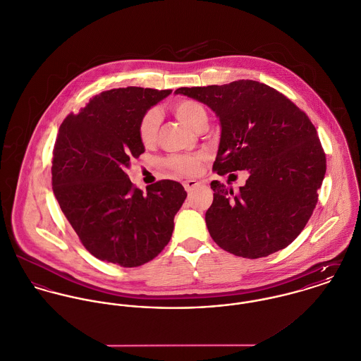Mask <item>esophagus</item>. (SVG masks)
Wrapping results in <instances>:
<instances>
[{
    "label": "esophagus",
    "mask_w": 361,
    "mask_h": 361,
    "mask_svg": "<svg viewBox=\"0 0 361 361\" xmlns=\"http://www.w3.org/2000/svg\"><path fill=\"white\" fill-rule=\"evenodd\" d=\"M200 185V183L197 181V180H187V181H184V188H185L187 192H192Z\"/></svg>",
    "instance_id": "1"
}]
</instances>
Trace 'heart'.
Wrapping results in <instances>:
<instances>
[{
	"label": "heart",
	"instance_id": "1",
	"mask_svg": "<svg viewBox=\"0 0 361 361\" xmlns=\"http://www.w3.org/2000/svg\"><path fill=\"white\" fill-rule=\"evenodd\" d=\"M173 112L178 121L190 128L198 131L207 127L209 116L203 105L192 99H181L174 104ZM159 128V114L157 109L147 111L138 121L137 134L142 145L149 147L155 142ZM204 158L202 155H171L166 159V164L176 173L183 176H197L202 169Z\"/></svg>",
	"mask_w": 361,
	"mask_h": 361
}]
</instances>
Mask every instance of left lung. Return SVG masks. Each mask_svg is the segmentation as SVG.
<instances>
[{
    "mask_svg": "<svg viewBox=\"0 0 361 361\" xmlns=\"http://www.w3.org/2000/svg\"><path fill=\"white\" fill-rule=\"evenodd\" d=\"M176 94L206 104L220 119L213 171L250 174L238 192L210 183L213 203L204 216L210 237L247 259L286 247L313 214L326 169L314 124L288 97L259 81L181 87Z\"/></svg>",
    "mask_w": 361,
    "mask_h": 361,
    "instance_id": "8db88e82",
    "label": "left lung"
}]
</instances>
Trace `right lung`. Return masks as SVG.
<instances>
[{
	"instance_id": "obj_1",
	"label": "right lung",
	"mask_w": 361,
	"mask_h": 361,
	"mask_svg": "<svg viewBox=\"0 0 361 361\" xmlns=\"http://www.w3.org/2000/svg\"><path fill=\"white\" fill-rule=\"evenodd\" d=\"M171 90L126 87L92 97L62 121L52 151V190L82 246L97 259L138 267L169 243L184 187L161 180L138 190L126 167L144 151L141 116Z\"/></svg>"
}]
</instances>
